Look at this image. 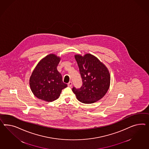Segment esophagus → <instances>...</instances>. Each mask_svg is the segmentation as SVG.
Listing matches in <instances>:
<instances>
[{
    "mask_svg": "<svg viewBox=\"0 0 149 149\" xmlns=\"http://www.w3.org/2000/svg\"><path fill=\"white\" fill-rule=\"evenodd\" d=\"M72 82H71V81H70V82H69L68 84V87H71L72 86Z\"/></svg>",
    "mask_w": 149,
    "mask_h": 149,
    "instance_id": "obj_1",
    "label": "esophagus"
}]
</instances>
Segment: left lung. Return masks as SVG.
I'll return each instance as SVG.
<instances>
[{
  "label": "left lung",
  "mask_w": 149,
  "mask_h": 149,
  "mask_svg": "<svg viewBox=\"0 0 149 149\" xmlns=\"http://www.w3.org/2000/svg\"><path fill=\"white\" fill-rule=\"evenodd\" d=\"M82 85L80 88L74 87L72 91L77 100L85 104H92L100 100L108 91L111 77L108 69L92 54L84 56L75 55Z\"/></svg>",
  "instance_id": "left-lung-1"
}]
</instances>
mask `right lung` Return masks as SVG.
I'll return each mask as SVG.
<instances>
[{
  "label": "right lung",
  "mask_w": 149,
  "mask_h": 149,
  "mask_svg": "<svg viewBox=\"0 0 149 149\" xmlns=\"http://www.w3.org/2000/svg\"><path fill=\"white\" fill-rule=\"evenodd\" d=\"M60 57L49 54L40 61L30 78V86L35 97L52 102L60 96L67 85L62 81V75L57 70Z\"/></svg>",
  "instance_id": "1"
}]
</instances>
